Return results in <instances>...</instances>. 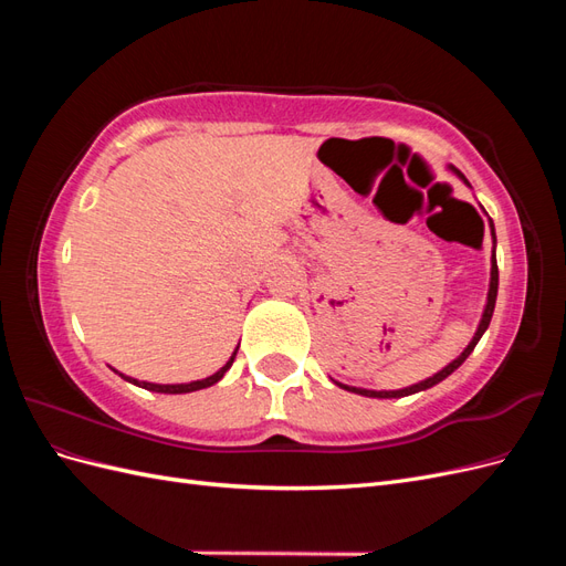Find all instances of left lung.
Here are the masks:
<instances>
[{
	"instance_id": "obj_1",
	"label": "left lung",
	"mask_w": 566,
	"mask_h": 566,
	"mask_svg": "<svg viewBox=\"0 0 566 566\" xmlns=\"http://www.w3.org/2000/svg\"><path fill=\"white\" fill-rule=\"evenodd\" d=\"M451 169L453 172L468 184V179H465V175L462 172H458V169L451 165ZM470 186V184H468ZM491 235H493V243H495V231H493V221H491ZM495 295H499V264H495V250H493V254H491V285H489V297H486V310H484V314H482V321H479V328H476V333H474V337H472V342L470 345L465 347V352H462L455 361H451L447 368H441L439 373H434L432 378H427V380H422V382H418V385H413V387H406V389H397V391H375V389H361V387H349V385H339L342 389H347V391H354V394H361V397H370V399H399V397H408V394H416V391H422V389H430V387H434V385H439L441 380H447L449 375L458 368V366H462L465 364V358L472 354V349L476 347V342L482 339V335L486 333V328H489V323H491V316H493V310H495Z\"/></svg>"
}]
</instances>
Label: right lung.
<instances>
[{"instance_id": "obj_1", "label": "right lung", "mask_w": 566, "mask_h": 566, "mask_svg": "<svg viewBox=\"0 0 566 566\" xmlns=\"http://www.w3.org/2000/svg\"><path fill=\"white\" fill-rule=\"evenodd\" d=\"M238 352V349H235ZM235 352L231 354V358L227 361V366L224 368H219L214 375H210V378H205V380H196V382H186V385H156V382H139V380H132V378H127V375H123V378L127 380V382H134V385H139V387H144V389H150V391H160V394H186V391H198V389H205V387H212L214 382H219L221 378H224V373L231 368V364H233V358H235Z\"/></svg>"}]
</instances>
